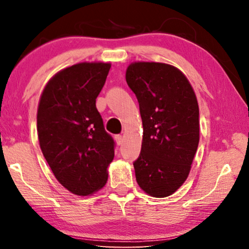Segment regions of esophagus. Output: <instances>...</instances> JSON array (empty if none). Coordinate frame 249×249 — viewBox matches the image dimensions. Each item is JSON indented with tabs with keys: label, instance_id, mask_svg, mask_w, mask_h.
Returning <instances> with one entry per match:
<instances>
[{
	"label": "esophagus",
	"instance_id": "1",
	"mask_svg": "<svg viewBox=\"0 0 249 249\" xmlns=\"http://www.w3.org/2000/svg\"><path fill=\"white\" fill-rule=\"evenodd\" d=\"M115 142H116L117 145L123 144V136H122V135H116V136H115Z\"/></svg>",
	"mask_w": 249,
	"mask_h": 249
}]
</instances>
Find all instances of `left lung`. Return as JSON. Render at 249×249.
<instances>
[{
    "mask_svg": "<svg viewBox=\"0 0 249 249\" xmlns=\"http://www.w3.org/2000/svg\"><path fill=\"white\" fill-rule=\"evenodd\" d=\"M125 78L140 103L144 130L134 162L136 181L150 196H169L187 180L199 145L195 90L182 71L163 62H132Z\"/></svg>",
    "mask_w": 249,
    "mask_h": 249,
    "instance_id": "obj_1",
    "label": "left lung"
}]
</instances>
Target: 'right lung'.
Instances as JSON below:
<instances>
[{
  "label": "right lung",
  "mask_w": 249,
  "mask_h": 249,
  "mask_svg": "<svg viewBox=\"0 0 249 249\" xmlns=\"http://www.w3.org/2000/svg\"><path fill=\"white\" fill-rule=\"evenodd\" d=\"M111 62H80L46 83L37 108L40 149L53 176L75 196L102 189L114 158V142L95 107Z\"/></svg>",
  "instance_id": "add662e5"
}]
</instances>
